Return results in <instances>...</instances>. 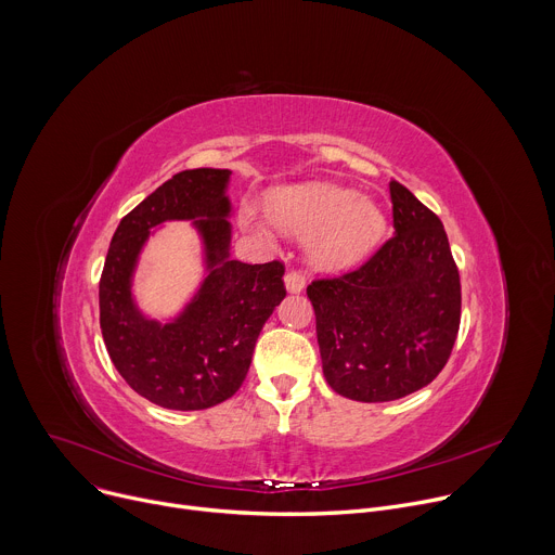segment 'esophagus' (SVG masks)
I'll return each instance as SVG.
<instances>
[{"instance_id": "1", "label": "esophagus", "mask_w": 555, "mask_h": 555, "mask_svg": "<svg viewBox=\"0 0 555 555\" xmlns=\"http://www.w3.org/2000/svg\"><path fill=\"white\" fill-rule=\"evenodd\" d=\"M305 287V276L300 272H287L285 274V289L289 294H298Z\"/></svg>"}]
</instances>
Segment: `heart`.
I'll return each instance as SVG.
<instances>
[{"instance_id": "heart-1", "label": "heart", "mask_w": 555, "mask_h": 555, "mask_svg": "<svg viewBox=\"0 0 555 555\" xmlns=\"http://www.w3.org/2000/svg\"><path fill=\"white\" fill-rule=\"evenodd\" d=\"M268 215L285 232L307 236V257L313 268L343 272L360 263L384 236L382 206L349 189L309 182L274 189L268 195ZM242 223L248 232L268 240V223L246 208Z\"/></svg>"}]
</instances>
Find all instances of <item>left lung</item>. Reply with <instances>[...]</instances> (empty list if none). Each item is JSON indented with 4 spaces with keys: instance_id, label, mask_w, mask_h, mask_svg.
Wrapping results in <instances>:
<instances>
[{
    "instance_id": "left-lung-1",
    "label": "left lung",
    "mask_w": 555,
    "mask_h": 555,
    "mask_svg": "<svg viewBox=\"0 0 555 555\" xmlns=\"http://www.w3.org/2000/svg\"><path fill=\"white\" fill-rule=\"evenodd\" d=\"M395 236L356 272L313 281L323 375L356 402H392L446 366L461 321V283L439 217L390 182Z\"/></svg>"
}]
</instances>
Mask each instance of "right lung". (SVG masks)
Masks as SVG:
<instances>
[{
    "label": "right lung",
    "mask_w": 555,
    "mask_h": 555,
    "mask_svg": "<svg viewBox=\"0 0 555 555\" xmlns=\"http://www.w3.org/2000/svg\"><path fill=\"white\" fill-rule=\"evenodd\" d=\"M228 169H191L157 186L118 223L107 250L99 302L107 353L122 379L149 402L204 411L244 384L257 338L285 298L283 263L230 259ZM167 220H191L203 244L205 279L171 320L144 314L132 276L147 236Z\"/></svg>",
    "instance_id": "add662e5"
}]
</instances>
